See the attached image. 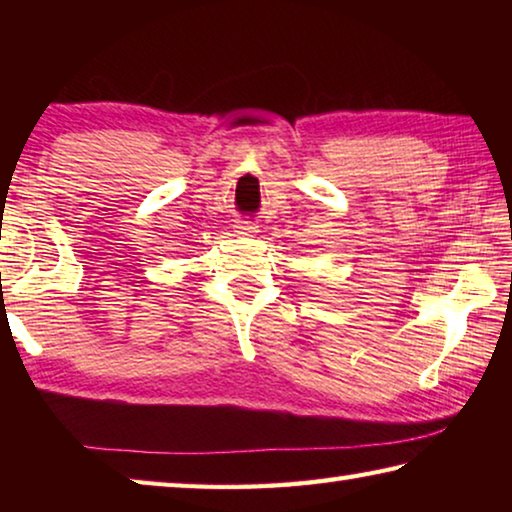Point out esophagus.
Masks as SVG:
<instances>
[{"mask_svg":"<svg viewBox=\"0 0 512 512\" xmlns=\"http://www.w3.org/2000/svg\"><path fill=\"white\" fill-rule=\"evenodd\" d=\"M255 232H257V223H253V221H239L237 223V235L253 237Z\"/></svg>","mask_w":512,"mask_h":512,"instance_id":"1","label":"esophagus"}]
</instances>
